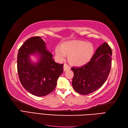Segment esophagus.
<instances>
[{"label": "esophagus", "mask_w": 128, "mask_h": 128, "mask_svg": "<svg viewBox=\"0 0 128 128\" xmlns=\"http://www.w3.org/2000/svg\"><path fill=\"white\" fill-rule=\"evenodd\" d=\"M70 69V67L69 65L66 64H64V71L69 70Z\"/></svg>", "instance_id": "obj_1"}]
</instances>
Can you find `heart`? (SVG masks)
Segmentation results:
<instances>
[{
  "instance_id": "heart-1",
  "label": "heart",
  "mask_w": 128,
  "mask_h": 128,
  "mask_svg": "<svg viewBox=\"0 0 128 128\" xmlns=\"http://www.w3.org/2000/svg\"><path fill=\"white\" fill-rule=\"evenodd\" d=\"M94 52V46L91 43L83 40H70L64 43L61 48H56L55 53L58 56L62 59L66 54L73 64L82 65L88 62L91 59Z\"/></svg>"
}]
</instances>
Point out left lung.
I'll use <instances>...</instances> for the list:
<instances>
[{
	"mask_svg": "<svg viewBox=\"0 0 128 128\" xmlns=\"http://www.w3.org/2000/svg\"><path fill=\"white\" fill-rule=\"evenodd\" d=\"M112 50L106 42L96 50L90 61L80 67H72V86L79 94L87 95L100 88L107 80L111 68Z\"/></svg>",
	"mask_w": 128,
	"mask_h": 128,
	"instance_id": "obj_1",
	"label": "left lung"
}]
</instances>
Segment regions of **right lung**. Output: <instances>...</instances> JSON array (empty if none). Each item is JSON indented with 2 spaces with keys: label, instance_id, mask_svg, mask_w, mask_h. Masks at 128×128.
<instances>
[{
  "label": "right lung",
  "instance_id": "obj_1",
  "mask_svg": "<svg viewBox=\"0 0 128 128\" xmlns=\"http://www.w3.org/2000/svg\"><path fill=\"white\" fill-rule=\"evenodd\" d=\"M31 54H37L36 63L30 59ZM64 64L52 58V54L46 49V43L40 37H30L18 51L17 71L20 80L27 91L34 96H42L54 91L58 77L63 72Z\"/></svg>",
  "mask_w": 128,
  "mask_h": 128
}]
</instances>
